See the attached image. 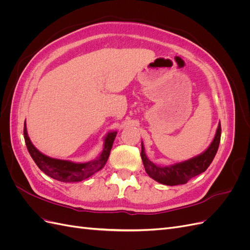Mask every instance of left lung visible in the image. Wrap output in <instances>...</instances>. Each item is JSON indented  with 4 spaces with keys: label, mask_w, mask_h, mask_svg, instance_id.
<instances>
[{
    "label": "left lung",
    "mask_w": 250,
    "mask_h": 250,
    "mask_svg": "<svg viewBox=\"0 0 250 250\" xmlns=\"http://www.w3.org/2000/svg\"><path fill=\"white\" fill-rule=\"evenodd\" d=\"M221 138V125L219 122L215 138L207 150L190 160L176 163L170 166H158L153 164L145 153V147L142 142V161L148 175L155 181L166 186H177L187 184L191 178L206 171L213 162L217 153Z\"/></svg>",
    "instance_id": "8db88e82"
}]
</instances>
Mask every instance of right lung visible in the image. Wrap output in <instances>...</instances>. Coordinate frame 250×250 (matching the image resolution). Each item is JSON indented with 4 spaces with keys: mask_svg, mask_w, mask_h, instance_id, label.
I'll use <instances>...</instances> for the list:
<instances>
[{
    "mask_svg": "<svg viewBox=\"0 0 250 250\" xmlns=\"http://www.w3.org/2000/svg\"><path fill=\"white\" fill-rule=\"evenodd\" d=\"M116 135L117 131H110L105 135L103 150L96 160L86 163H74L71 161L53 158L42 153L39 149L34 147L32 142L30 141L27 132L26 121L24 125V138L26 146L30 155H31L33 161L37 165V167L46 175L56 180L62 181V183H77V181L84 180L92 176L96 172L100 171L108 160Z\"/></svg>",
    "mask_w": 250,
    "mask_h": 250,
    "instance_id": "right-lung-1",
    "label": "right lung"
}]
</instances>
